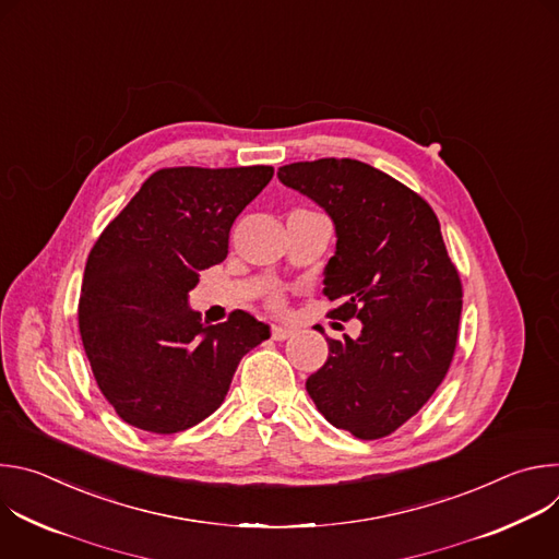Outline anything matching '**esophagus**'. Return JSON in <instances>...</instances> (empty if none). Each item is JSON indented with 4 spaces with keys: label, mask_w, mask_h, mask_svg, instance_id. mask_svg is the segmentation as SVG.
Listing matches in <instances>:
<instances>
[{
    "label": "esophagus",
    "mask_w": 559,
    "mask_h": 559,
    "mask_svg": "<svg viewBox=\"0 0 559 559\" xmlns=\"http://www.w3.org/2000/svg\"><path fill=\"white\" fill-rule=\"evenodd\" d=\"M294 334L292 328H283V325H272V338L274 341H287Z\"/></svg>",
    "instance_id": "34e87169"
}]
</instances>
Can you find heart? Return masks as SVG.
I'll return each mask as SVG.
<instances>
[{
  "mask_svg": "<svg viewBox=\"0 0 559 559\" xmlns=\"http://www.w3.org/2000/svg\"><path fill=\"white\" fill-rule=\"evenodd\" d=\"M270 307H272V309H283V298H281L278 294L272 296V298H270Z\"/></svg>",
  "mask_w": 559,
  "mask_h": 559,
  "instance_id": "obj_1",
  "label": "heart"
}]
</instances>
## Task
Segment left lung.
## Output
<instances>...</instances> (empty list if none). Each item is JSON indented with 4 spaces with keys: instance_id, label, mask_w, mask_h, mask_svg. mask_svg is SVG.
<instances>
[{
    "instance_id": "8db88e82",
    "label": "left lung",
    "mask_w": 559,
    "mask_h": 559,
    "mask_svg": "<svg viewBox=\"0 0 559 559\" xmlns=\"http://www.w3.org/2000/svg\"><path fill=\"white\" fill-rule=\"evenodd\" d=\"M283 186L321 205L336 227L325 289L358 318V338H328V362L305 382L316 409L360 440L393 433L444 380L455 354L462 283L436 212L414 190L356 158L278 168Z\"/></svg>"
}]
</instances>
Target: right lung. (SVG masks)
<instances>
[{
	"instance_id": "add662e5",
	"label": "right lung",
	"mask_w": 559,
	"mask_h": 559,
	"mask_svg": "<svg viewBox=\"0 0 559 559\" xmlns=\"http://www.w3.org/2000/svg\"><path fill=\"white\" fill-rule=\"evenodd\" d=\"M272 166L164 168L115 216L91 250L79 332L117 416L150 433L186 431L225 401L241 358L270 338L243 309L205 325L188 294L227 257L236 216Z\"/></svg>"
}]
</instances>
